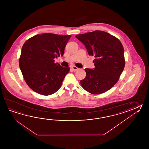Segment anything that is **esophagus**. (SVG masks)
Returning <instances> with one entry per match:
<instances>
[{"instance_id":"obj_1","label":"esophagus","mask_w":149,"mask_h":149,"mask_svg":"<svg viewBox=\"0 0 149 149\" xmlns=\"http://www.w3.org/2000/svg\"><path fill=\"white\" fill-rule=\"evenodd\" d=\"M71 68H72L74 71H76V70H79V68L76 67V66H72V67H71Z\"/></svg>"}]
</instances>
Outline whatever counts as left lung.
I'll return each mask as SVG.
<instances>
[{
  "label": "left lung",
  "instance_id": "left-lung-1",
  "mask_svg": "<svg viewBox=\"0 0 149 149\" xmlns=\"http://www.w3.org/2000/svg\"><path fill=\"white\" fill-rule=\"evenodd\" d=\"M75 37L85 45L88 55L95 57L94 69H85L86 77L80 81L82 88L93 94L103 93L112 88L125 65L122 43L102 31L78 34Z\"/></svg>",
  "mask_w": 149,
  "mask_h": 149
}]
</instances>
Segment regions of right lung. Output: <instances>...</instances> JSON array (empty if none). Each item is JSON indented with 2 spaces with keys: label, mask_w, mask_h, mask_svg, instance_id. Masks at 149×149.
Here are the masks:
<instances>
[{
  "label": "right lung",
  "mask_w": 149,
  "mask_h": 149,
  "mask_svg": "<svg viewBox=\"0 0 149 149\" xmlns=\"http://www.w3.org/2000/svg\"><path fill=\"white\" fill-rule=\"evenodd\" d=\"M70 38V35L43 33L24 43L19 66L25 81L33 91L49 95L60 88L70 68L55 63L54 59L63 56Z\"/></svg>",
  "instance_id": "1"
}]
</instances>
